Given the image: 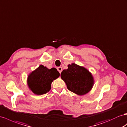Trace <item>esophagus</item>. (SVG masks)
<instances>
[{
	"instance_id": "esophagus-1",
	"label": "esophagus",
	"mask_w": 127,
	"mask_h": 127,
	"mask_svg": "<svg viewBox=\"0 0 127 127\" xmlns=\"http://www.w3.org/2000/svg\"><path fill=\"white\" fill-rule=\"evenodd\" d=\"M57 70L58 71V72H59L61 73L62 71V67H57Z\"/></svg>"
}]
</instances>
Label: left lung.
<instances>
[{"label":"left lung","mask_w":127,"mask_h":127,"mask_svg":"<svg viewBox=\"0 0 127 127\" xmlns=\"http://www.w3.org/2000/svg\"><path fill=\"white\" fill-rule=\"evenodd\" d=\"M61 77L65 82L68 90L80 95L88 93L94 82L88 70L74 63L69 64L68 69L62 72Z\"/></svg>","instance_id":"obj_1"}]
</instances>
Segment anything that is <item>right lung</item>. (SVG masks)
I'll return each mask as SVG.
<instances>
[{
	"label": "right lung",
	"instance_id": "right-lung-1",
	"mask_svg": "<svg viewBox=\"0 0 127 127\" xmlns=\"http://www.w3.org/2000/svg\"><path fill=\"white\" fill-rule=\"evenodd\" d=\"M59 76L60 73L56 69H48L41 65L29 75L28 86L34 93L42 95L49 91L52 82Z\"/></svg>",
	"mask_w": 127,
	"mask_h": 127
}]
</instances>
